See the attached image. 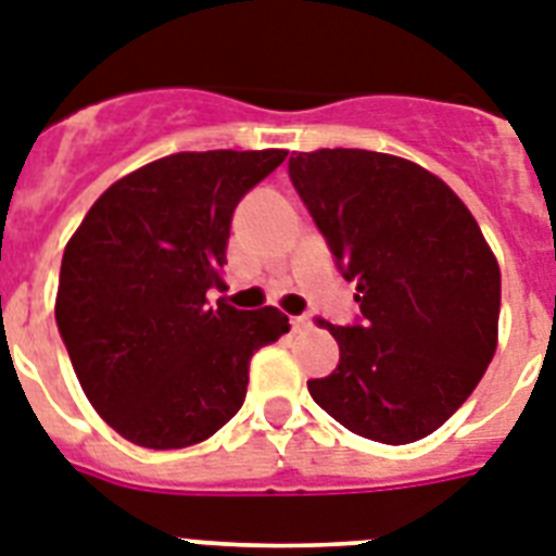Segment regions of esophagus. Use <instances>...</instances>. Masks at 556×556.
<instances>
[{
  "label": "esophagus",
  "instance_id": "34e87169",
  "mask_svg": "<svg viewBox=\"0 0 556 556\" xmlns=\"http://www.w3.org/2000/svg\"><path fill=\"white\" fill-rule=\"evenodd\" d=\"M291 328L296 333H302V331H311V328H314V323H311V317H305V314H302V317H291Z\"/></svg>",
  "mask_w": 556,
  "mask_h": 556
}]
</instances>
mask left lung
Here are the masks:
<instances>
[{
    "label": "left lung",
    "mask_w": 556,
    "mask_h": 556,
    "mask_svg": "<svg viewBox=\"0 0 556 556\" xmlns=\"http://www.w3.org/2000/svg\"><path fill=\"white\" fill-rule=\"evenodd\" d=\"M288 174L363 311V325H328L340 365L308 380L314 403L386 445L434 434L497 351L500 265L480 225L394 153L319 148L293 153Z\"/></svg>",
    "instance_id": "obj_1"
}]
</instances>
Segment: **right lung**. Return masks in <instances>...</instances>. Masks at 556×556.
I'll return each mask as SVG.
<instances>
[{"instance_id":"right-lung-1","label":"right lung","mask_w":556,"mask_h":556,"mask_svg":"<svg viewBox=\"0 0 556 556\" xmlns=\"http://www.w3.org/2000/svg\"><path fill=\"white\" fill-rule=\"evenodd\" d=\"M288 151H182L116 179L67 239L56 325L88 403L125 440L168 451L242 408L248 365L288 333L274 305L237 311L223 265L237 202Z\"/></svg>"}]
</instances>
